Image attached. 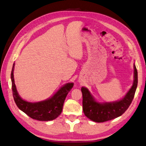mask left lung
Segmentation results:
<instances>
[{
	"label": "left lung",
	"mask_w": 146,
	"mask_h": 146,
	"mask_svg": "<svg viewBox=\"0 0 146 146\" xmlns=\"http://www.w3.org/2000/svg\"><path fill=\"white\" fill-rule=\"evenodd\" d=\"M134 82L132 87L120 100L114 102H96L87 88H81L83 94V110L86 117L95 122L101 123L117 118L128 109L135 94L137 86V71L134 65Z\"/></svg>",
	"instance_id": "left-lung-1"
}]
</instances>
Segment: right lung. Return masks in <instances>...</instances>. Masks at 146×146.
<instances>
[{
    "mask_svg": "<svg viewBox=\"0 0 146 146\" xmlns=\"http://www.w3.org/2000/svg\"><path fill=\"white\" fill-rule=\"evenodd\" d=\"M15 63L11 73L13 97L19 109L29 117L39 121H50L57 118L61 114L63 103L68 93L73 87V83L63 86L51 98L39 102H29L22 99L18 95L13 78Z\"/></svg>",
    "mask_w": 146,
    "mask_h": 146,
    "instance_id": "right-lung-1",
    "label": "right lung"
}]
</instances>
